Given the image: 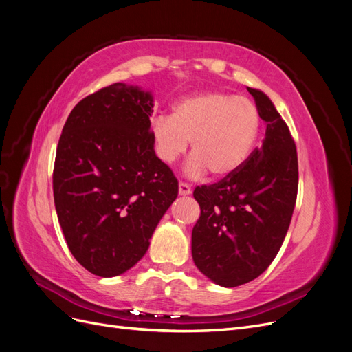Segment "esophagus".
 Instances as JSON below:
<instances>
[{
    "label": "esophagus",
    "instance_id": "obj_1",
    "mask_svg": "<svg viewBox=\"0 0 352 352\" xmlns=\"http://www.w3.org/2000/svg\"><path fill=\"white\" fill-rule=\"evenodd\" d=\"M190 194H192V189H190V186L184 184V182H180L179 184V195L180 197H188Z\"/></svg>",
    "mask_w": 352,
    "mask_h": 352
}]
</instances>
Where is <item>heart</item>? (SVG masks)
Returning a JSON list of instances; mask_svg holds the SVG:
<instances>
[{
  "label": "heart",
  "mask_w": 352,
  "mask_h": 352,
  "mask_svg": "<svg viewBox=\"0 0 352 352\" xmlns=\"http://www.w3.org/2000/svg\"><path fill=\"white\" fill-rule=\"evenodd\" d=\"M261 116L252 101L229 92H201L179 100L172 116H157L151 138L158 158L173 164L189 146L190 177H230L245 166L257 145Z\"/></svg>",
  "instance_id": "heart-1"
}]
</instances>
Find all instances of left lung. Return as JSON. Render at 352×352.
Listing matches in <instances>:
<instances>
[{"label":"left lung","instance_id":"8db88e82","mask_svg":"<svg viewBox=\"0 0 352 352\" xmlns=\"http://www.w3.org/2000/svg\"><path fill=\"white\" fill-rule=\"evenodd\" d=\"M265 122L263 145L219 184L198 186L201 216L192 229V258L216 285L254 280L278 255L289 229L298 192V157L289 127L272 100L247 88Z\"/></svg>","mask_w":352,"mask_h":352}]
</instances>
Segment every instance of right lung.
I'll return each mask as SVG.
<instances>
[{
	"instance_id": "right-lung-1",
	"label": "right lung",
	"mask_w": 352,
	"mask_h": 352,
	"mask_svg": "<svg viewBox=\"0 0 352 352\" xmlns=\"http://www.w3.org/2000/svg\"><path fill=\"white\" fill-rule=\"evenodd\" d=\"M154 97L113 83L76 104L63 127L52 190L67 247L88 272L113 278L140 261L177 179L155 155Z\"/></svg>"
}]
</instances>
